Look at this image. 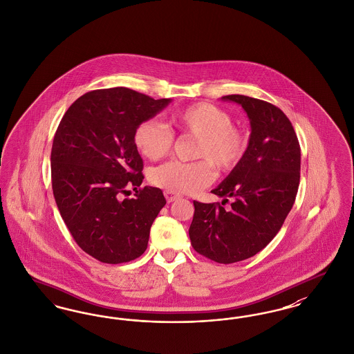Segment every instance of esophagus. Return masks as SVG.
Listing matches in <instances>:
<instances>
[{
  "label": "esophagus",
  "instance_id": "1",
  "mask_svg": "<svg viewBox=\"0 0 354 354\" xmlns=\"http://www.w3.org/2000/svg\"><path fill=\"white\" fill-rule=\"evenodd\" d=\"M165 198L167 200V203H172V201H175V200H178V198H180L178 194H175V192H171V191H165Z\"/></svg>",
  "mask_w": 354,
  "mask_h": 354
}]
</instances>
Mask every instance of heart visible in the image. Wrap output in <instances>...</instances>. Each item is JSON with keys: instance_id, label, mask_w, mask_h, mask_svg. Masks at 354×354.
<instances>
[{"instance_id": "b5f03b06", "label": "heart", "mask_w": 354, "mask_h": 354, "mask_svg": "<svg viewBox=\"0 0 354 354\" xmlns=\"http://www.w3.org/2000/svg\"><path fill=\"white\" fill-rule=\"evenodd\" d=\"M171 124L185 134L198 137L196 162L171 160L150 174V182L171 192L194 194L212 183L213 165L220 171L234 169L245 156L248 142L243 133L233 127L227 111L208 102H200L171 114ZM134 145L142 156L151 160L162 159L172 149V130L156 120L142 121L134 130Z\"/></svg>"}]
</instances>
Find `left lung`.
Listing matches in <instances>:
<instances>
[{"mask_svg": "<svg viewBox=\"0 0 354 354\" xmlns=\"http://www.w3.org/2000/svg\"><path fill=\"white\" fill-rule=\"evenodd\" d=\"M237 102L250 121L245 156L212 194L233 198L230 209L194 201L189 239L198 254L218 263L248 259L268 246L291 211L300 180V146L287 115L275 105L243 95Z\"/></svg>", "mask_w": 354, "mask_h": 354, "instance_id": "8db88e82", "label": "left lung"}]
</instances>
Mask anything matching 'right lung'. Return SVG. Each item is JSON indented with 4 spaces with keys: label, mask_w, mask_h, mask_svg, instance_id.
<instances>
[{
    "label": "right lung",
    "mask_w": 354,
    "mask_h": 354,
    "mask_svg": "<svg viewBox=\"0 0 354 354\" xmlns=\"http://www.w3.org/2000/svg\"><path fill=\"white\" fill-rule=\"evenodd\" d=\"M170 102L124 86L96 89L76 100L57 127L51 150L54 198L73 240L100 262H129L147 248L166 198L156 187L138 189L143 162L134 130ZM130 186L135 198H121Z\"/></svg>",
    "instance_id": "add662e5"
}]
</instances>
